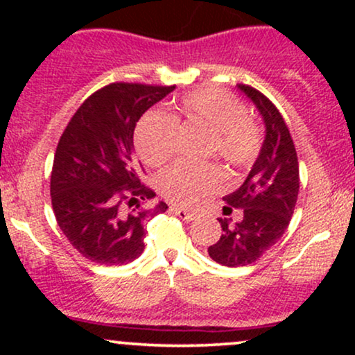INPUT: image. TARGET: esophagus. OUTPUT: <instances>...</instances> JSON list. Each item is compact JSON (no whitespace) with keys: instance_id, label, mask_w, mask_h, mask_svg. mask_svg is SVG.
<instances>
[{"instance_id":"esophagus-1","label":"esophagus","mask_w":355,"mask_h":355,"mask_svg":"<svg viewBox=\"0 0 355 355\" xmlns=\"http://www.w3.org/2000/svg\"><path fill=\"white\" fill-rule=\"evenodd\" d=\"M170 210L173 211L175 215H178L182 220H185V222H191V220L195 218V214L193 211H189L185 209H180V207H170Z\"/></svg>"}]
</instances>
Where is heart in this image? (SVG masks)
I'll return each instance as SVG.
<instances>
[{"mask_svg": "<svg viewBox=\"0 0 355 355\" xmlns=\"http://www.w3.org/2000/svg\"><path fill=\"white\" fill-rule=\"evenodd\" d=\"M178 123L211 133V150L237 168L252 165L262 148V133L245 108L230 93L205 88L185 95L173 113L152 110L140 120L135 145L150 166H162L177 150ZM162 195L175 205L193 207L223 185V173L214 165L177 164L162 173Z\"/></svg>", "mask_w": 355, "mask_h": 355, "instance_id": "obj_1", "label": "heart"}]
</instances>
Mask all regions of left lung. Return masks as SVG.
<instances>
[{
    "label": "left lung",
    "instance_id": "obj_1",
    "mask_svg": "<svg viewBox=\"0 0 355 355\" xmlns=\"http://www.w3.org/2000/svg\"><path fill=\"white\" fill-rule=\"evenodd\" d=\"M237 87L262 115L266 140L245 182L223 197V215L234 209L243 214L240 222L217 218L223 232L218 242L209 247V255L225 267L254 263L279 242L294 215L300 183L295 146L280 112L259 89Z\"/></svg>",
    "mask_w": 355,
    "mask_h": 355
}]
</instances>
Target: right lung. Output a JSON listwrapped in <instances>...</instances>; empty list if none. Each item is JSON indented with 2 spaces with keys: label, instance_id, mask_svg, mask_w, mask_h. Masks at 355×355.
I'll return each instance as SVG.
<instances>
[{
  "label": "right lung",
  "instance_id": "add662e5",
  "mask_svg": "<svg viewBox=\"0 0 355 355\" xmlns=\"http://www.w3.org/2000/svg\"><path fill=\"white\" fill-rule=\"evenodd\" d=\"M175 87L110 83L81 103L64 128L51 170V205L64 237L85 259L123 266L145 250V209L155 191L140 182L144 166L133 152L141 115Z\"/></svg>",
  "mask_w": 355,
  "mask_h": 355
}]
</instances>
